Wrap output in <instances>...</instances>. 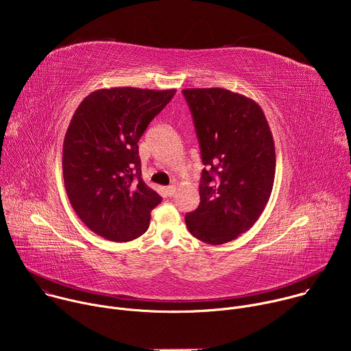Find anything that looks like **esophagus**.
Returning <instances> with one entry per match:
<instances>
[{
	"mask_svg": "<svg viewBox=\"0 0 351 351\" xmlns=\"http://www.w3.org/2000/svg\"><path fill=\"white\" fill-rule=\"evenodd\" d=\"M165 191H167V195H168V197H173L175 193H176V186L171 184V186H168V187L165 189Z\"/></svg>",
	"mask_w": 351,
	"mask_h": 351,
	"instance_id": "34e87169",
	"label": "esophagus"
}]
</instances>
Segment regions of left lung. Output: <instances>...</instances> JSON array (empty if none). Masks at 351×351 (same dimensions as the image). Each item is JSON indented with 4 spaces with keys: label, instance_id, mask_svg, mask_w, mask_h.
I'll use <instances>...</instances> for the list:
<instances>
[{
    "label": "left lung",
    "instance_id": "8db88e82",
    "mask_svg": "<svg viewBox=\"0 0 351 351\" xmlns=\"http://www.w3.org/2000/svg\"><path fill=\"white\" fill-rule=\"evenodd\" d=\"M203 169L199 204L186 214L189 232L217 245L252 228L272 193L276 154L261 107L243 94L221 87L184 88Z\"/></svg>",
    "mask_w": 351,
    "mask_h": 351
}]
</instances>
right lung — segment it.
<instances>
[{
	"label": "right lung",
	"instance_id": "obj_1",
	"mask_svg": "<svg viewBox=\"0 0 351 351\" xmlns=\"http://www.w3.org/2000/svg\"><path fill=\"white\" fill-rule=\"evenodd\" d=\"M176 90L99 88L76 108L64 138L62 172L82 222L111 241L140 237L162 197L141 179L138 140Z\"/></svg>",
	"mask_w": 351,
	"mask_h": 351
}]
</instances>
